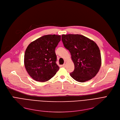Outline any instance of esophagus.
Returning <instances> with one entry per match:
<instances>
[{"instance_id":"obj_1","label":"esophagus","mask_w":120,"mask_h":120,"mask_svg":"<svg viewBox=\"0 0 120 120\" xmlns=\"http://www.w3.org/2000/svg\"><path fill=\"white\" fill-rule=\"evenodd\" d=\"M66 66V62H65V63L63 65V67H65Z\"/></svg>"}]
</instances>
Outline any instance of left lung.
<instances>
[{"instance_id": "1", "label": "left lung", "mask_w": 120, "mask_h": 120, "mask_svg": "<svg viewBox=\"0 0 120 120\" xmlns=\"http://www.w3.org/2000/svg\"><path fill=\"white\" fill-rule=\"evenodd\" d=\"M62 41L70 52L74 64L71 77L79 82H85L95 76L101 66V56L97 44L80 34H63Z\"/></svg>"}]
</instances>
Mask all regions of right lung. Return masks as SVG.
I'll return each instance as SVG.
<instances>
[{"label": "right lung", "instance_id": "obj_1", "mask_svg": "<svg viewBox=\"0 0 120 120\" xmlns=\"http://www.w3.org/2000/svg\"><path fill=\"white\" fill-rule=\"evenodd\" d=\"M60 40V35L50 34L43 36L29 44L25 53L24 65L33 79L47 81L59 70L55 49Z\"/></svg>", "mask_w": 120, "mask_h": 120}]
</instances>
